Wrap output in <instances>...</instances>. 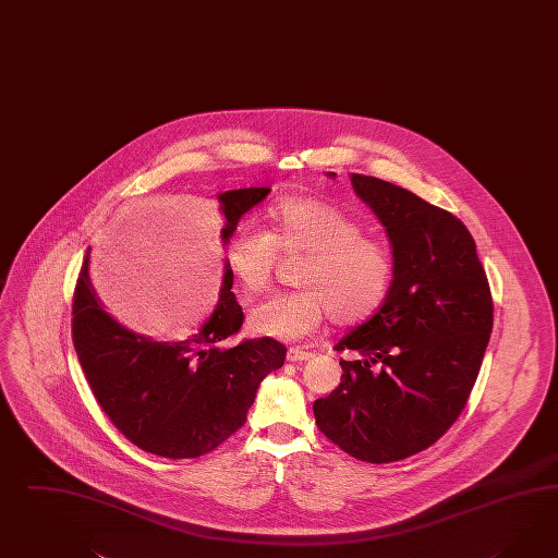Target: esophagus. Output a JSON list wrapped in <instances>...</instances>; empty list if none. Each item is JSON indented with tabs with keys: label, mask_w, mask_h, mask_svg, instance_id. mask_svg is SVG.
<instances>
[{
	"label": "esophagus",
	"mask_w": 558,
	"mask_h": 558,
	"mask_svg": "<svg viewBox=\"0 0 558 558\" xmlns=\"http://www.w3.org/2000/svg\"><path fill=\"white\" fill-rule=\"evenodd\" d=\"M288 362H308L313 357L311 351H302L301 347H290L287 353Z\"/></svg>",
	"instance_id": "34e87169"
}]
</instances>
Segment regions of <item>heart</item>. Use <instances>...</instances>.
I'll use <instances>...</instances> for the list:
<instances>
[{"label": "heart", "instance_id": "obj_1", "mask_svg": "<svg viewBox=\"0 0 558 558\" xmlns=\"http://www.w3.org/2000/svg\"><path fill=\"white\" fill-rule=\"evenodd\" d=\"M271 231L254 223L238 227L227 243V264L247 292L270 287L278 250L306 256L299 284L259 302L247 318L252 332L278 341H299L331 317L357 325L374 317L393 278L392 252L363 235V226L332 203L315 196H287L270 211Z\"/></svg>", "mask_w": 558, "mask_h": 558}]
</instances>
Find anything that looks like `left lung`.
I'll list each match as a JSON object with an SVG mask.
<instances>
[{
	"instance_id": "1",
	"label": "left lung",
	"mask_w": 558,
	"mask_h": 558,
	"mask_svg": "<svg viewBox=\"0 0 558 558\" xmlns=\"http://www.w3.org/2000/svg\"><path fill=\"white\" fill-rule=\"evenodd\" d=\"M351 184L392 243V287L335 347L355 357L339 362L341 384L313 412L351 457L392 463L435 445L468 404L494 302L475 241L454 215L392 182L351 174Z\"/></svg>"
}]
</instances>
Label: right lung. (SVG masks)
<instances>
[{
  "label": "right lung",
  "instance_id": "add662e5",
  "mask_svg": "<svg viewBox=\"0 0 558 558\" xmlns=\"http://www.w3.org/2000/svg\"><path fill=\"white\" fill-rule=\"evenodd\" d=\"M268 195V186L217 195L223 247L241 217ZM89 254L90 247L76 280L73 343L99 407L142 451L195 459L217 449L245 424L262 379L284 365L287 347L270 337L223 345L243 325L227 259L209 318L184 337L154 339L121 325L99 301Z\"/></svg>",
  "mask_w": 558,
  "mask_h": 558
}]
</instances>
